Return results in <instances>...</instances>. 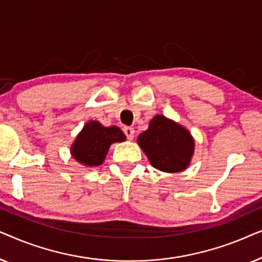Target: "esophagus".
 <instances>
[{"instance_id": "1", "label": "esophagus", "mask_w": 262, "mask_h": 262, "mask_svg": "<svg viewBox=\"0 0 262 262\" xmlns=\"http://www.w3.org/2000/svg\"><path fill=\"white\" fill-rule=\"evenodd\" d=\"M124 134L127 137V139H130V141H132L135 137V130L132 127H124Z\"/></svg>"}]
</instances>
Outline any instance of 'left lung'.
<instances>
[{"mask_svg": "<svg viewBox=\"0 0 262 262\" xmlns=\"http://www.w3.org/2000/svg\"><path fill=\"white\" fill-rule=\"evenodd\" d=\"M137 143L151 166L166 173L185 170L194 152V139L187 128L161 114L150 120Z\"/></svg>", "mask_w": 262, "mask_h": 262, "instance_id": "8db88e82", "label": "left lung"}]
</instances>
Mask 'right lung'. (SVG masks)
Instances as JSON below:
<instances>
[{
	"mask_svg": "<svg viewBox=\"0 0 262 262\" xmlns=\"http://www.w3.org/2000/svg\"><path fill=\"white\" fill-rule=\"evenodd\" d=\"M126 137L117 126L105 127L99 121L91 120L84 125L71 145V155L87 167L102 164L111 144L124 142Z\"/></svg>",
	"mask_w": 262,
	"mask_h": 262,
	"instance_id": "add662e5",
	"label": "right lung"
}]
</instances>
